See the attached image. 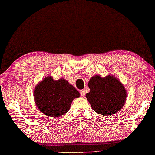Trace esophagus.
<instances>
[{
  "mask_svg": "<svg viewBox=\"0 0 155 155\" xmlns=\"http://www.w3.org/2000/svg\"><path fill=\"white\" fill-rule=\"evenodd\" d=\"M80 95L82 97H85V96H86V92H85L84 90H82L80 91Z\"/></svg>",
  "mask_w": 155,
  "mask_h": 155,
  "instance_id": "34e87169",
  "label": "esophagus"
}]
</instances>
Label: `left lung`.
Here are the masks:
<instances>
[{
	"label": "left lung",
	"instance_id": "1",
	"mask_svg": "<svg viewBox=\"0 0 155 155\" xmlns=\"http://www.w3.org/2000/svg\"><path fill=\"white\" fill-rule=\"evenodd\" d=\"M88 86L90 89L86 94L91 108L101 115L111 116L118 112L124 105L126 91L124 87L112 75L101 78L97 75L91 78Z\"/></svg>",
	"mask_w": 155,
	"mask_h": 155
}]
</instances>
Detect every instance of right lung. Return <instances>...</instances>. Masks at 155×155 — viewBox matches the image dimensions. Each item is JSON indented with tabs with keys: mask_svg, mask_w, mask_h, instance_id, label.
Returning a JSON list of instances; mask_svg holds the SVG:
<instances>
[{
	"mask_svg": "<svg viewBox=\"0 0 155 155\" xmlns=\"http://www.w3.org/2000/svg\"><path fill=\"white\" fill-rule=\"evenodd\" d=\"M80 93L64 79L54 80L47 77L34 90V98L41 112L49 117H59L69 110L71 102Z\"/></svg>",
	"mask_w": 155,
	"mask_h": 155,
	"instance_id": "right-lung-1",
	"label": "right lung"
}]
</instances>
